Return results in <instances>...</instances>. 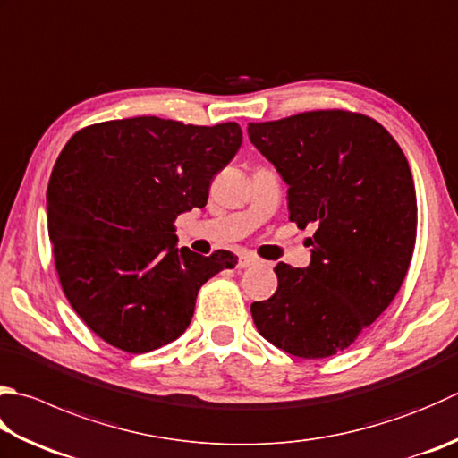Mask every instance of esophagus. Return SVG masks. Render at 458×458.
I'll return each instance as SVG.
<instances>
[{"instance_id": "34e87169", "label": "esophagus", "mask_w": 458, "mask_h": 458, "mask_svg": "<svg viewBox=\"0 0 458 458\" xmlns=\"http://www.w3.org/2000/svg\"><path fill=\"white\" fill-rule=\"evenodd\" d=\"M259 263V259L255 257V255H251V253H243L239 257V263H237V267L239 269H247V267H251V265H257Z\"/></svg>"}]
</instances>
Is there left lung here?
<instances>
[{"label":"left lung","mask_w":458,"mask_h":458,"mask_svg":"<svg viewBox=\"0 0 458 458\" xmlns=\"http://www.w3.org/2000/svg\"><path fill=\"white\" fill-rule=\"evenodd\" d=\"M249 140L289 185V219L309 239L310 263H277L279 287L251 305L275 347L303 359L347 349L391 305L417 239V193L409 161L375 119L307 111L249 123Z\"/></svg>","instance_id":"1"}]
</instances>
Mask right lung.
<instances>
[{"mask_svg":"<svg viewBox=\"0 0 458 458\" xmlns=\"http://www.w3.org/2000/svg\"><path fill=\"white\" fill-rule=\"evenodd\" d=\"M237 123L115 119L77 131L47 185V231L69 305L103 341L149 352L191 323L201 284L237 257L177 247L175 219L205 207L235 157Z\"/></svg>","mask_w":458,"mask_h":458,"instance_id":"add662e5","label":"right lung"}]
</instances>
